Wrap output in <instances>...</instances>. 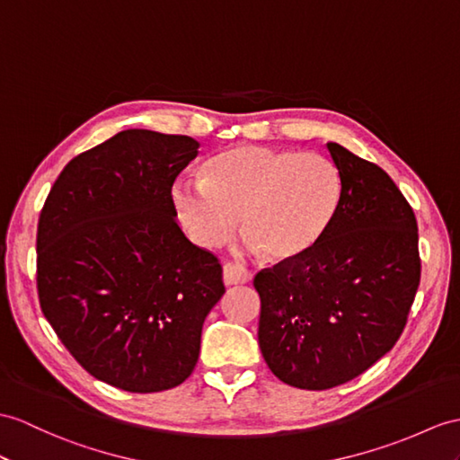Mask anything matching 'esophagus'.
<instances>
[{
    "mask_svg": "<svg viewBox=\"0 0 460 460\" xmlns=\"http://www.w3.org/2000/svg\"><path fill=\"white\" fill-rule=\"evenodd\" d=\"M222 281L226 287L232 285H245L252 281V273L248 269H243L240 265H234V263H226L222 267Z\"/></svg>",
    "mask_w": 460,
    "mask_h": 460,
    "instance_id": "1",
    "label": "esophagus"
}]
</instances>
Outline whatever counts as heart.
I'll return each mask as SVG.
<instances>
[{"mask_svg":"<svg viewBox=\"0 0 460 460\" xmlns=\"http://www.w3.org/2000/svg\"><path fill=\"white\" fill-rule=\"evenodd\" d=\"M341 199V177L326 155L242 144L205 167V179H179V220L203 248L226 243L240 226L242 248L273 261L308 253L328 232Z\"/></svg>","mask_w":460,"mask_h":460,"instance_id":"1","label":"heart"}]
</instances>
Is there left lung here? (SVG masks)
Wrapping results in <instances>:
<instances>
[{
    "label": "left lung",
    "instance_id": "obj_1",
    "mask_svg": "<svg viewBox=\"0 0 460 460\" xmlns=\"http://www.w3.org/2000/svg\"><path fill=\"white\" fill-rule=\"evenodd\" d=\"M338 212L308 253L255 275L261 355L285 385L326 390L359 376L406 326L420 285L418 222L385 170L328 142Z\"/></svg>",
    "mask_w": 460,
    "mask_h": 460
}]
</instances>
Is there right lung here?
<instances>
[{"label":"right lung","instance_id":"right-lung-1","mask_svg":"<svg viewBox=\"0 0 460 460\" xmlns=\"http://www.w3.org/2000/svg\"><path fill=\"white\" fill-rule=\"evenodd\" d=\"M199 146L122 130L66 165L40 212L42 314L89 375L120 390L181 385L226 290L217 257L175 220L172 187Z\"/></svg>","mask_w":460,"mask_h":460}]
</instances>
